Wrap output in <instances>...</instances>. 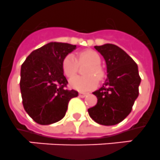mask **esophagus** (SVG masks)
I'll return each instance as SVG.
<instances>
[{
  "mask_svg": "<svg viewBox=\"0 0 160 160\" xmlns=\"http://www.w3.org/2000/svg\"><path fill=\"white\" fill-rule=\"evenodd\" d=\"M87 95H88V93L83 92H79V96H80V97H81V98L85 97V96H87Z\"/></svg>",
  "mask_w": 160,
  "mask_h": 160,
  "instance_id": "1",
  "label": "esophagus"
}]
</instances>
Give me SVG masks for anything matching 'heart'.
Masks as SVG:
<instances>
[{
	"label": "heart",
	"mask_w": 160,
	"mask_h": 160,
	"mask_svg": "<svg viewBox=\"0 0 160 160\" xmlns=\"http://www.w3.org/2000/svg\"><path fill=\"white\" fill-rule=\"evenodd\" d=\"M79 63H89V66L85 70V77L72 78L69 81L72 88L80 92H86L96 87L98 80H101L103 77V72L100 66L101 59L100 55L93 50H84L78 54ZM62 70L68 77H72L78 71V62L77 58L72 54H68L62 61Z\"/></svg>",
	"instance_id": "1"
}]
</instances>
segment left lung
Masks as SVG:
<instances>
[{"instance_id":"8db88e82","label":"left lung","mask_w":160,"mask_h":160,"mask_svg":"<svg viewBox=\"0 0 160 160\" xmlns=\"http://www.w3.org/2000/svg\"><path fill=\"white\" fill-rule=\"evenodd\" d=\"M107 66V79L93 94L97 103L88 109L90 117L100 124L115 125L132 112L139 96L141 79L136 63L122 48L112 44L95 46Z\"/></svg>"}]
</instances>
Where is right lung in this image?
I'll return each instance as SVG.
<instances>
[{"mask_svg": "<svg viewBox=\"0 0 160 160\" xmlns=\"http://www.w3.org/2000/svg\"><path fill=\"white\" fill-rule=\"evenodd\" d=\"M77 48V45L50 42L34 50L21 68V88L23 106L34 121L41 125L58 122L64 118L68 104L78 92L65 88L62 61Z\"/></svg>", "mask_w": 160, "mask_h": 160, "instance_id": "1", "label": "right lung"}]
</instances>
